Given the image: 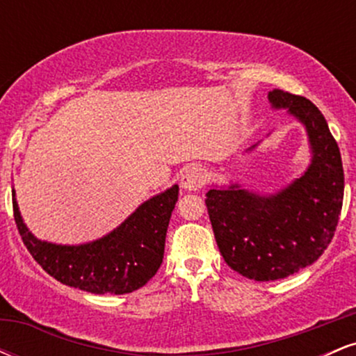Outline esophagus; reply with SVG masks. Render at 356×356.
<instances>
[{"mask_svg": "<svg viewBox=\"0 0 356 356\" xmlns=\"http://www.w3.org/2000/svg\"><path fill=\"white\" fill-rule=\"evenodd\" d=\"M206 184V172L201 167H189L181 179L182 189L186 191H199Z\"/></svg>", "mask_w": 356, "mask_h": 356, "instance_id": "obj_1", "label": "esophagus"}]
</instances>
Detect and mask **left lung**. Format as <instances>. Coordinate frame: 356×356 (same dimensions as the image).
Wrapping results in <instances>:
<instances>
[{
  "mask_svg": "<svg viewBox=\"0 0 356 356\" xmlns=\"http://www.w3.org/2000/svg\"><path fill=\"white\" fill-rule=\"evenodd\" d=\"M268 99L306 127L312 164L273 195H257L238 184L206 194L224 261L254 281L283 280L313 264L332 243L345 191L340 149L316 105L283 90H273Z\"/></svg>",
  "mask_w": 356,
  "mask_h": 356,
  "instance_id": "left-lung-1",
  "label": "left lung"
}]
</instances>
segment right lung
Instances as JSON below:
<instances>
[{
  "instance_id": "add662e5",
  "label": "right lung",
  "mask_w": 356,
  "mask_h": 356,
  "mask_svg": "<svg viewBox=\"0 0 356 356\" xmlns=\"http://www.w3.org/2000/svg\"><path fill=\"white\" fill-rule=\"evenodd\" d=\"M177 197L179 187L172 186L138 206L110 234L79 246L36 239L24 226L16 199L13 214L24 246L56 281L93 295H125L142 288L161 268L167 227Z\"/></svg>"
}]
</instances>
